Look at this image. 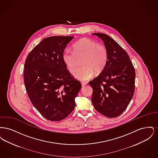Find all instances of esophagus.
Wrapping results in <instances>:
<instances>
[{
	"instance_id": "obj_1",
	"label": "esophagus",
	"mask_w": 158,
	"mask_h": 158,
	"mask_svg": "<svg viewBox=\"0 0 158 158\" xmlns=\"http://www.w3.org/2000/svg\"><path fill=\"white\" fill-rule=\"evenodd\" d=\"M86 85V83H82V87H84Z\"/></svg>"
}]
</instances>
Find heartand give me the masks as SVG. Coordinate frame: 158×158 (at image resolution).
Segmentation results:
<instances>
[{
	"instance_id": "heart-1",
	"label": "heart",
	"mask_w": 158,
	"mask_h": 158,
	"mask_svg": "<svg viewBox=\"0 0 158 158\" xmlns=\"http://www.w3.org/2000/svg\"><path fill=\"white\" fill-rule=\"evenodd\" d=\"M62 59L66 68L73 72L79 61L82 67L77 68L73 73L76 79L85 82L92 77L94 74L99 75L103 72L108 61V52L104 45L84 38L73 45V51L67 48L63 53Z\"/></svg>"
}]
</instances>
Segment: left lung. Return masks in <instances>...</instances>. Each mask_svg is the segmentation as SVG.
<instances>
[{
  "label": "left lung",
  "mask_w": 158,
  "mask_h": 158,
  "mask_svg": "<svg viewBox=\"0 0 158 158\" xmlns=\"http://www.w3.org/2000/svg\"><path fill=\"white\" fill-rule=\"evenodd\" d=\"M104 42L108 61L102 73L89 84L93 89L95 109L109 118L119 116L127 108L135 89V70L127 52L112 38L94 33Z\"/></svg>",
  "instance_id": "1"
}]
</instances>
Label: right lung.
Instances as JSON below:
<instances>
[{
	"label": "right lung",
	"mask_w": 158,
	"mask_h": 158,
	"mask_svg": "<svg viewBox=\"0 0 158 158\" xmlns=\"http://www.w3.org/2000/svg\"><path fill=\"white\" fill-rule=\"evenodd\" d=\"M74 37L52 36L43 40L28 55L23 78L31 103L48 120L66 118L75 107L82 85L74 79L62 56Z\"/></svg>",
	"instance_id": "right-lung-1"
}]
</instances>
